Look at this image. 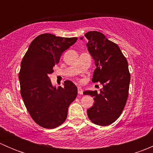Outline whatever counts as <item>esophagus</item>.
Instances as JSON below:
<instances>
[{"label": "esophagus", "mask_w": 153, "mask_h": 153, "mask_svg": "<svg viewBox=\"0 0 153 153\" xmlns=\"http://www.w3.org/2000/svg\"><path fill=\"white\" fill-rule=\"evenodd\" d=\"M78 94H80V95H83V89L81 86H78Z\"/></svg>", "instance_id": "34e87169"}]
</instances>
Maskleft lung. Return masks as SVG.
Returning <instances> with one entry per match:
<instances>
[{"instance_id": "obj_1", "label": "left lung", "mask_w": 153, "mask_h": 153, "mask_svg": "<svg viewBox=\"0 0 153 153\" xmlns=\"http://www.w3.org/2000/svg\"><path fill=\"white\" fill-rule=\"evenodd\" d=\"M84 35L96 66L92 81L103 85L99 93L96 90L84 92L94 97L95 101L87 115L94 124L108 126L119 118L127 101L130 81L128 62L118 46L101 32L90 31Z\"/></svg>"}]
</instances>
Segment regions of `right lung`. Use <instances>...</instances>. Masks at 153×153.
<instances>
[{
  "instance_id": "1",
  "label": "right lung",
  "mask_w": 153,
  "mask_h": 153,
  "mask_svg": "<svg viewBox=\"0 0 153 153\" xmlns=\"http://www.w3.org/2000/svg\"><path fill=\"white\" fill-rule=\"evenodd\" d=\"M77 40L41 34L32 41L21 61V95L30 116L44 128L54 129L62 124L69 106L77 96L78 89L72 81H65L64 87L56 89L49 77L63 52Z\"/></svg>"
}]
</instances>
